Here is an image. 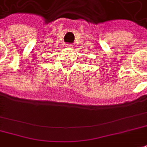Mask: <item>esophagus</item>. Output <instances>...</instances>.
<instances>
[{"label": "esophagus", "instance_id": "esophagus-1", "mask_svg": "<svg viewBox=\"0 0 147 147\" xmlns=\"http://www.w3.org/2000/svg\"><path fill=\"white\" fill-rule=\"evenodd\" d=\"M66 47L68 49H72L73 48V45H70V44H67L66 45Z\"/></svg>", "mask_w": 147, "mask_h": 147}]
</instances>
